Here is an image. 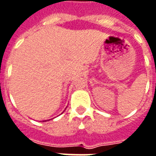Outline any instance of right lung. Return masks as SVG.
Listing matches in <instances>:
<instances>
[{"label":"right lung","instance_id":"right-lung-1","mask_svg":"<svg viewBox=\"0 0 156 156\" xmlns=\"http://www.w3.org/2000/svg\"><path fill=\"white\" fill-rule=\"evenodd\" d=\"M54 119V118H53ZM46 121H48V120H45V121H43V122H46Z\"/></svg>","mask_w":156,"mask_h":156}]
</instances>
